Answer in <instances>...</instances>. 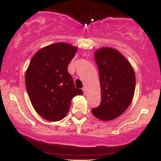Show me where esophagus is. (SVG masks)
I'll return each instance as SVG.
<instances>
[{"instance_id": "1", "label": "esophagus", "mask_w": 161, "mask_h": 161, "mask_svg": "<svg viewBox=\"0 0 161 161\" xmlns=\"http://www.w3.org/2000/svg\"><path fill=\"white\" fill-rule=\"evenodd\" d=\"M82 91H83V93H84V95H85V94L86 93V87H83Z\"/></svg>"}]
</instances>
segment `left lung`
Wrapping results in <instances>:
<instances>
[{
	"label": "left lung",
	"mask_w": 161,
	"mask_h": 161,
	"mask_svg": "<svg viewBox=\"0 0 161 161\" xmlns=\"http://www.w3.org/2000/svg\"><path fill=\"white\" fill-rule=\"evenodd\" d=\"M99 70L101 101L92 109L102 120H111L128 108L133 98L136 75L128 60L115 49L103 47L95 53Z\"/></svg>",
	"instance_id": "obj_1"
}]
</instances>
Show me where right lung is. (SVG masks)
<instances>
[{
  "label": "right lung",
  "mask_w": 161,
  "mask_h": 161,
  "mask_svg": "<svg viewBox=\"0 0 161 161\" xmlns=\"http://www.w3.org/2000/svg\"><path fill=\"white\" fill-rule=\"evenodd\" d=\"M76 51L59 42L39 50L31 60L25 73L26 90L33 108L47 120L65 117L73 97L83 95L67 69Z\"/></svg>",
  "instance_id": "1"
}]
</instances>
